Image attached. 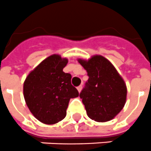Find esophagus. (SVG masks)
Wrapping results in <instances>:
<instances>
[{
  "label": "esophagus",
  "instance_id": "34e87169",
  "mask_svg": "<svg viewBox=\"0 0 151 151\" xmlns=\"http://www.w3.org/2000/svg\"><path fill=\"white\" fill-rule=\"evenodd\" d=\"M77 90H78V91H79V93L81 92V90H82V86H78V87H77Z\"/></svg>",
  "mask_w": 151,
  "mask_h": 151
}]
</instances>
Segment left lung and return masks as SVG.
Wrapping results in <instances>:
<instances>
[{
    "label": "left lung",
    "instance_id": "8db88e82",
    "mask_svg": "<svg viewBox=\"0 0 151 151\" xmlns=\"http://www.w3.org/2000/svg\"><path fill=\"white\" fill-rule=\"evenodd\" d=\"M77 61L89 76L86 86L79 94L88 117L98 122L111 121L126 102L127 87L124 79L111 62L101 55Z\"/></svg>",
    "mask_w": 151,
    "mask_h": 151
}]
</instances>
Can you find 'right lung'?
Here are the masks:
<instances>
[{
  "label": "right lung",
  "instance_id": "1",
  "mask_svg": "<svg viewBox=\"0 0 151 151\" xmlns=\"http://www.w3.org/2000/svg\"><path fill=\"white\" fill-rule=\"evenodd\" d=\"M68 58L52 55L29 73L23 84V95L32 115L46 125H54L66 116L71 98L79 92L71 84L72 76L63 68Z\"/></svg>",
  "mask_w": 151,
  "mask_h": 151
}]
</instances>
